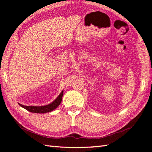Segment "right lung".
I'll return each mask as SVG.
<instances>
[{
    "label": "right lung",
    "mask_w": 152,
    "mask_h": 152,
    "mask_svg": "<svg viewBox=\"0 0 152 152\" xmlns=\"http://www.w3.org/2000/svg\"><path fill=\"white\" fill-rule=\"evenodd\" d=\"M63 94H64V91H62L60 94H59V96H58L53 102H51L49 104H45V105L27 106V105H24V104H22L20 103H18V104L21 107L25 108V109H26L27 110L30 112H32V113L44 114V113H47V112H52L54 109H56V108L60 105L61 102Z\"/></svg>",
    "instance_id": "obj_1"
}]
</instances>
